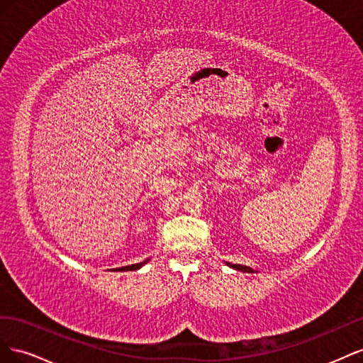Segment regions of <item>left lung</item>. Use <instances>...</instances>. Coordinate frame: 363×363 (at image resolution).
Instances as JSON below:
<instances>
[{
  "mask_svg": "<svg viewBox=\"0 0 363 363\" xmlns=\"http://www.w3.org/2000/svg\"><path fill=\"white\" fill-rule=\"evenodd\" d=\"M225 265H227V267H230V268L236 269V271H242V272H255V269L250 268V267H245V265H236V263H228V262H225Z\"/></svg>",
  "mask_w": 363,
  "mask_h": 363,
  "instance_id": "1",
  "label": "left lung"
}]
</instances>
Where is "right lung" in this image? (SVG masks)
<instances>
[{
    "label": "right lung",
    "mask_w": 363,
    "mask_h": 363,
    "mask_svg": "<svg viewBox=\"0 0 363 363\" xmlns=\"http://www.w3.org/2000/svg\"><path fill=\"white\" fill-rule=\"evenodd\" d=\"M150 259L140 262V263H133V265H127V267H121V268H113L112 271H118V272H123V271H136V269H140L142 267L145 265V263L148 262Z\"/></svg>",
    "instance_id": "1"
}]
</instances>
